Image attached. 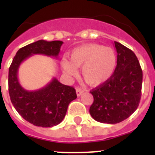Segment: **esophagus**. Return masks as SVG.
<instances>
[{
    "instance_id": "34e87169",
    "label": "esophagus",
    "mask_w": 155,
    "mask_h": 155,
    "mask_svg": "<svg viewBox=\"0 0 155 155\" xmlns=\"http://www.w3.org/2000/svg\"><path fill=\"white\" fill-rule=\"evenodd\" d=\"M84 92V89H82L81 88H76V93H77V96H80L81 94Z\"/></svg>"
}]
</instances>
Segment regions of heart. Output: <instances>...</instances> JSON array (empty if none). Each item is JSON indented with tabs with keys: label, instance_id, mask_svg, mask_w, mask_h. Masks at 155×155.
<instances>
[{
	"label": "heart",
	"instance_id": "obj_1",
	"mask_svg": "<svg viewBox=\"0 0 155 155\" xmlns=\"http://www.w3.org/2000/svg\"><path fill=\"white\" fill-rule=\"evenodd\" d=\"M70 61L62 60V67L67 74L74 75L77 67L88 84L97 86L107 81L117 66V56L111 48L97 44H88L76 48L71 52Z\"/></svg>",
	"mask_w": 155,
	"mask_h": 155
}]
</instances>
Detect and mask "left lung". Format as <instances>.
<instances>
[{"mask_svg": "<svg viewBox=\"0 0 155 155\" xmlns=\"http://www.w3.org/2000/svg\"><path fill=\"white\" fill-rule=\"evenodd\" d=\"M117 66L111 78L91 91L93 104L89 113L96 121L116 124L129 117L141 98L143 71L132 50L114 41Z\"/></svg>", "mask_w": 155, "mask_h": 155, "instance_id": "obj_1", "label": "left lung"}]
</instances>
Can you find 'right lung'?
I'll list each match as a JSON object with an SVG mask.
<instances>
[{
	"label": "right lung",
	"mask_w": 155,
	"mask_h": 155,
	"mask_svg": "<svg viewBox=\"0 0 155 155\" xmlns=\"http://www.w3.org/2000/svg\"><path fill=\"white\" fill-rule=\"evenodd\" d=\"M63 43L61 41L40 40L21 48L9 67L8 91L12 103L26 121L36 126L48 128L59 125L70 103L77 98L76 91L55 78L38 90H26L18 81V68L22 62L36 54L57 58Z\"/></svg>",
	"instance_id": "1"
}]
</instances>
